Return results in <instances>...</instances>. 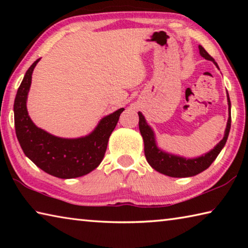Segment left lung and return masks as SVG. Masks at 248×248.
I'll return each instance as SVG.
<instances>
[{"mask_svg":"<svg viewBox=\"0 0 248 248\" xmlns=\"http://www.w3.org/2000/svg\"><path fill=\"white\" fill-rule=\"evenodd\" d=\"M199 52L200 56L203 57L205 60L213 61L217 66V62L215 61L210 54L205 51L202 48V46H199ZM219 68V66H217ZM228 102H229V109L231 110V102L228 94ZM139 129L141 132V136L143 138L144 141V154L149 164L153 167L155 170L159 171V173L170 176V177H190V176H195L197 174L201 173L204 170L212 164V162L217 158V155L223 149V146L228 140L229 132L231 129V112L229 116L228 124H226L224 138L222 139L215 149L210 151L209 153L202 155V156L187 159L184 157L176 156V155H171L169 153L163 152L159 150L156 143H155V138L153 130L151 129L150 125L146 124L143 115L139 112Z\"/></svg>","mask_w":248,"mask_h":248,"instance_id":"1","label":"left lung"}]
</instances>
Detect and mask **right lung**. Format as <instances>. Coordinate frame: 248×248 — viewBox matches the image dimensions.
Wrapping results in <instances>:
<instances>
[{"label":"right lung","instance_id":"add662e5","mask_svg":"<svg viewBox=\"0 0 248 248\" xmlns=\"http://www.w3.org/2000/svg\"><path fill=\"white\" fill-rule=\"evenodd\" d=\"M38 61L27 70L15 97V131L19 144L29 159L54 177L68 179L89 174L103 161L109 137L124 109L105 117L94 131L84 138L62 139L44 131L29 118L26 107L31 74Z\"/></svg>","mask_w":248,"mask_h":248}]
</instances>
